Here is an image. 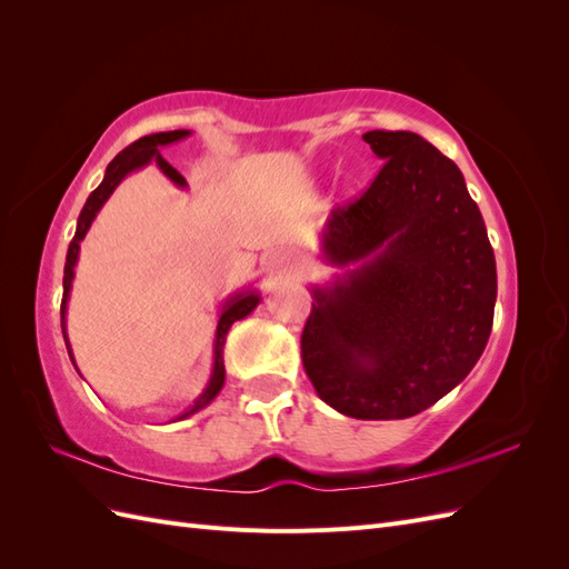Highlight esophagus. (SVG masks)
Here are the masks:
<instances>
[{"instance_id":"esophagus-1","label":"esophagus","mask_w":569,"mask_h":569,"mask_svg":"<svg viewBox=\"0 0 569 569\" xmlns=\"http://www.w3.org/2000/svg\"><path fill=\"white\" fill-rule=\"evenodd\" d=\"M266 270L272 274V278L299 280L308 272V261L301 253H295V251H274L268 258Z\"/></svg>"}]
</instances>
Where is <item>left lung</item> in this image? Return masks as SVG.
<instances>
[{
	"label": "left lung",
	"instance_id": "left-lung-1",
	"mask_svg": "<svg viewBox=\"0 0 569 569\" xmlns=\"http://www.w3.org/2000/svg\"><path fill=\"white\" fill-rule=\"evenodd\" d=\"M363 140L385 163L332 211L325 256L339 266L375 258L313 291L301 360L327 406L358 420H401L460 385L485 351L496 261L449 157L406 130Z\"/></svg>",
	"mask_w": 569,
	"mask_h": 569
}]
</instances>
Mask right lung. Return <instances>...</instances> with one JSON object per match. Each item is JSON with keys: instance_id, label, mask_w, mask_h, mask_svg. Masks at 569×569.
I'll return each instance as SVG.
<instances>
[{"instance_id": "obj_1", "label": "right lung", "mask_w": 569, "mask_h": 569, "mask_svg": "<svg viewBox=\"0 0 569 569\" xmlns=\"http://www.w3.org/2000/svg\"><path fill=\"white\" fill-rule=\"evenodd\" d=\"M184 134H189V132H187V130H170V132H157V134L140 137V140L132 142L130 147H126V149L120 151L118 157L109 163L104 180H101V184H99V187L94 189V192L88 197V201H84L82 211H80V218H78V230H76V237H73V242L68 244V253H66V268H63V299H61V330H63L66 301H68V291H71V280H73V268H76V261H78L80 242H82V237L88 234V230H90V226H92V220H94L97 211L101 209V206H104V201L111 197V192H113V189L118 187V182L123 180V178L130 173V170L147 166L151 159H157L159 168L163 170V173H166L170 180H173V182H176V184H180V187H184V184H187V182H184V178H182V176L178 173V170H176L173 166H170V163L161 157V153H159V147L170 144V142H176V140H182ZM256 303H258V297H256V295H239V297H234L232 301H228L226 311H222V316H220V320H218L213 377H211L209 387H206V391L199 396V399L194 401V406L189 408L182 418L192 416V412L201 410L203 406H209V403L216 399V393L220 391L222 382H226V366H222V343H226V335H228V330H230L234 320L244 318V316H249V313L253 311ZM63 339H66V332H63ZM66 347H68V343H66ZM71 360H73V356H71Z\"/></svg>"}]
</instances>
